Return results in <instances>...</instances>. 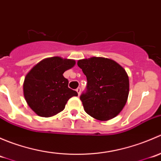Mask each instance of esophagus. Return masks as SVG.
<instances>
[{
  "instance_id": "34e87169",
  "label": "esophagus",
  "mask_w": 161,
  "mask_h": 161,
  "mask_svg": "<svg viewBox=\"0 0 161 161\" xmlns=\"http://www.w3.org/2000/svg\"><path fill=\"white\" fill-rule=\"evenodd\" d=\"M76 91H77L78 94H79V96L80 95V92H81V88L80 87H78L77 89H76Z\"/></svg>"
}]
</instances>
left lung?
I'll return each instance as SVG.
<instances>
[{"label": "left lung", "instance_id": "1", "mask_svg": "<svg viewBox=\"0 0 161 161\" xmlns=\"http://www.w3.org/2000/svg\"><path fill=\"white\" fill-rule=\"evenodd\" d=\"M77 64L87 79L86 88L80 96L85 111L100 121L117 116L129 96V80L125 70L105 58L79 60Z\"/></svg>", "mask_w": 161, "mask_h": 161}]
</instances>
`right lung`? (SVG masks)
Instances as JSON below:
<instances>
[{
    "instance_id": "add662e5",
    "label": "right lung",
    "mask_w": 161,
    "mask_h": 161,
    "mask_svg": "<svg viewBox=\"0 0 161 161\" xmlns=\"http://www.w3.org/2000/svg\"><path fill=\"white\" fill-rule=\"evenodd\" d=\"M75 64L74 60L53 57L41 61L26 75L24 97L39 116L47 118L57 114L64 109L71 97L78 96L76 91L69 88V80L63 75Z\"/></svg>"
}]
</instances>
